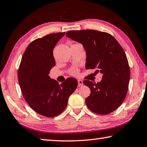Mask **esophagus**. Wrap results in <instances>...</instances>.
<instances>
[{
  "label": "esophagus",
  "mask_w": 147,
  "mask_h": 147,
  "mask_svg": "<svg viewBox=\"0 0 147 147\" xmlns=\"http://www.w3.org/2000/svg\"><path fill=\"white\" fill-rule=\"evenodd\" d=\"M78 86H79V87L82 86L84 85L83 81L81 80H78Z\"/></svg>",
  "instance_id": "1"
}]
</instances>
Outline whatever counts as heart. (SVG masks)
I'll list each match as a JSON object with an SVG mask.
<instances>
[{
    "mask_svg": "<svg viewBox=\"0 0 147 147\" xmlns=\"http://www.w3.org/2000/svg\"><path fill=\"white\" fill-rule=\"evenodd\" d=\"M71 73L73 74V75H77L78 73V70L77 69H72L71 71Z\"/></svg>",
    "mask_w": 147,
    "mask_h": 147,
    "instance_id": "1",
    "label": "heart"
}]
</instances>
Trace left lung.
Returning <instances> with one entry per match:
<instances>
[{"mask_svg":"<svg viewBox=\"0 0 147 147\" xmlns=\"http://www.w3.org/2000/svg\"><path fill=\"white\" fill-rule=\"evenodd\" d=\"M66 36L83 45L86 53L87 69H96L102 74L100 82L84 80L91 94L86 98L88 108L99 115L117 109L128 89L130 70L123 49L111 34L94 30L68 31Z\"/></svg>","mask_w":147,"mask_h":147,"instance_id":"1","label":"left lung"}]
</instances>
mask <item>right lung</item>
I'll list each match as a JSON object with an SVG mask.
<instances>
[{
  "instance_id": "right-lung-1",
  "label": "right lung",
  "mask_w": 147,
  "mask_h": 147,
  "mask_svg": "<svg viewBox=\"0 0 147 147\" xmlns=\"http://www.w3.org/2000/svg\"><path fill=\"white\" fill-rule=\"evenodd\" d=\"M65 34H51L31 42L24 51L18 70L24 98L36 113L47 117H54L63 112L69 97L78 86L74 78H67L59 84L49 76L56 64L54 48Z\"/></svg>"
}]
</instances>
